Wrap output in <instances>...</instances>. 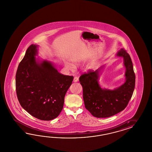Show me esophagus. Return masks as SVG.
<instances>
[{"label":"esophagus","mask_w":152,"mask_h":152,"mask_svg":"<svg viewBox=\"0 0 152 152\" xmlns=\"http://www.w3.org/2000/svg\"><path fill=\"white\" fill-rule=\"evenodd\" d=\"M78 81V78L77 77H76V76H75L74 78V82H77Z\"/></svg>","instance_id":"1"}]
</instances>
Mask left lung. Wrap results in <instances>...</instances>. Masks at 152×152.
Returning a JSON list of instances; mask_svg holds the SVG:
<instances>
[{"label": "left lung", "instance_id": "8db88e82", "mask_svg": "<svg viewBox=\"0 0 152 152\" xmlns=\"http://www.w3.org/2000/svg\"><path fill=\"white\" fill-rule=\"evenodd\" d=\"M117 56L124 58L126 67V81L119 88L113 90L102 89L97 82L99 69H89L79 78L85 106L95 117L108 118L119 113L127 106L133 95L135 75L131 58L124 48H121Z\"/></svg>", "mask_w": 152, "mask_h": 152}]
</instances>
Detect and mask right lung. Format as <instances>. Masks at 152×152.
Segmentation results:
<instances>
[{"label":"right lung","instance_id":"1","mask_svg":"<svg viewBox=\"0 0 152 152\" xmlns=\"http://www.w3.org/2000/svg\"><path fill=\"white\" fill-rule=\"evenodd\" d=\"M37 46L28 48L15 75V89L20 105L34 118L51 120L62 110L64 96L74 77L60 74L51 62L36 61Z\"/></svg>","mask_w":152,"mask_h":152}]
</instances>
